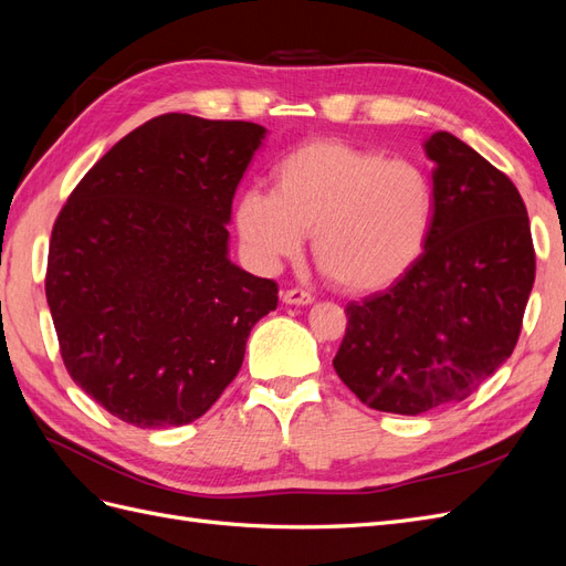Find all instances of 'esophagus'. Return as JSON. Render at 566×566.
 I'll return each instance as SVG.
<instances>
[{
  "instance_id": "34e87169",
  "label": "esophagus",
  "mask_w": 566,
  "mask_h": 566,
  "mask_svg": "<svg viewBox=\"0 0 566 566\" xmlns=\"http://www.w3.org/2000/svg\"><path fill=\"white\" fill-rule=\"evenodd\" d=\"M283 302L285 304H312L314 295L306 293V290H302V287H290L283 293Z\"/></svg>"
}]
</instances>
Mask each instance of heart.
Here are the masks:
<instances>
[{"mask_svg": "<svg viewBox=\"0 0 566 566\" xmlns=\"http://www.w3.org/2000/svg\"><path fill=\"white\" fill-rule=\"evenodd\" d=\"M434 217V188L403 158L325 139L276 167V188H248L235 227L252 260L276 266L312 233L318 266L349 290H380L418 260Z\"/></svg>", "mask_w": 566, "mask_h": 566, "instance_id": "obj_1", "label": "heart"}]
</instances>
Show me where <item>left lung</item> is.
<instances>
[{"label": "left lung", "mask_w": 566, "mask_h": 566, "mask_svg": "<svg viewBox=\"0 0 566 566\" xmlns=\"http://www.w3.org/2000/svg\"><path fill=\"white\" fill-rule=\"evenodd\" d=\"M434 217L424 250L387 290L347 304L335 373L361 403L418 416L468 399L515 349L536 279L517 186L437 132Z\"/></svg>", "instance_id": "obj_1"}]
</instances>
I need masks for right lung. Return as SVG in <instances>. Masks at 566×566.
Wrapping results in <instances>:
<instances>
[{"instance_id": "1", "label": "right lung", "mask_w": 566, "mask_h": 566, "mask_svg": "<svg viewBox=\"0 0 566 566\" xmlns=\"http://www.w3.org/2000/svg\"><path fill=\"white\" fill-rule=\"evenodd\" d=\"M266 129L153 117L101 158L56 217L46 302L77 387L136 427L193 422L243 366L279 285L227 256L231 202Z\"/></svg>"}]
</instances>
